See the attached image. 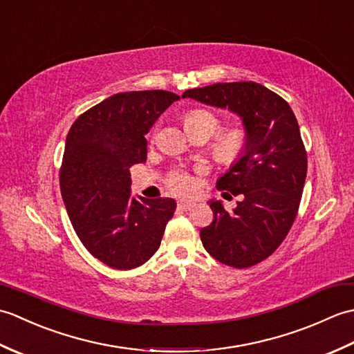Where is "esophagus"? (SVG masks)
Instances as JSON below:
<instances>
[{
    "label": "esophagus",
    "mask_w": 354,
    "mask_h": 354,
    "mask_svg": "<svg viewBox=\"0 0 354 354\" xmlns=\"http://www.w3.org/2000/svg\"><path fill=\"white\" fill-rule=\"evenodd\" d=\"M178 207L181 209H192L194 207V202H192V201H179Z\"/></svg>",
    "instance_id": "34e87169"
}]
</instances>
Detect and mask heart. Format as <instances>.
Listing matches in <instances>:
<instances>
[{
	"label": "heart",
	"instance_id": "b5f03b06",
	"mask_svg": "<svg viewBox=\"0 0 354 354\" xmlns=\"http://www.w3.org/2000/svg\"><path fill=\"white\" fill-rule=\"evenodd\" d=\"M184 124L192 137L208 140L221 129V120L212 111L204 108H193L184 114ZM251 146V135L245 127H234L217 133L212 141V155L217 162L225 165L237 164L246 156ZM167 185L179 194H189L194 189L193 178L185 171H171L167 178Z\"/></svg>",
	"mask_w": 354,
	"mask_h": 354
}]
</instances>
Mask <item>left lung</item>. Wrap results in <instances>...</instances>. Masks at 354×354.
I'll list each match as a JSON object with an SVG mask.
<instances>
[{"mask_svg": "<svg viewBox=\"0 0 354 354\" xmlns=\"http://www.w3.org/2000/svg\"><path fill=\"white\" fill-rule=\"evenodd\" d=\"M183 97L236 112L251 135L246 156L217 181V189L242 199L232 212L209 202L214 219L201 230L212 257L231 268H251L275 252L298 214L307 152L295 114L283 97L255 82L187 89Z\"/></svg>", "mask_w": 354, "mask_h": 354, "instance_id": "obj_1", "label": "left lung"}]
</instances>
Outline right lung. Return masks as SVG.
I'll use <instances>...</instances> for the list:
<instances>
[{
  "mask_svg": "<svg viewBox=\"0 0 354 354\" xmlns=\"http://www.w3.org/2000/svg\"><path fill=\"white\" fill-rule=\"evenodd\" d=\"M179 95L162 89L118 93L79 115L66 135L59 181L84 246L104 265L138 268L161 245L176 209L170 198H131L133 164L145 162V135Z\"/></svg>",
  "mask_w": 354,
  "mask_h": 354,
  "instance_id": "add662e5",
  "label": "right lung"
}]
</instances>
